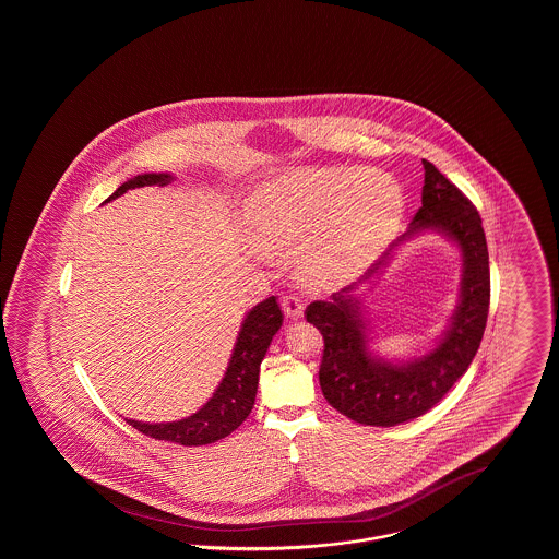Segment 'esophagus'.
Segmentation results:
<instances>
[{"instance_id":"1","label":"esophagus","mask_w":559,"mask_h":559,"mask_svg":"<svg viewBox=\"0 0 559 559\" xmlns=\"http://www.w3.org/2000/svg\"><path fill=\"white\" fill-rule=\"evenodd\" d=\"M281 306H283V312H285V317L289 320H299L304 317V306H301V301H299V297H295V295H283V299H281Z\"/></svg>"}]
</instances>
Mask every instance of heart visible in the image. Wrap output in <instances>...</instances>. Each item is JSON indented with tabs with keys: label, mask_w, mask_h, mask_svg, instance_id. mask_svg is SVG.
<instances>
[{
	"label": "heart",
	"mask_w": 559,
	"mask_h": 559,
	"mask_svg": "<svg viewBox=\"0 0 559 559\" xmlns=\"http://www.w3.org/2000/svg\"><path fill=\"white\" fill-rule=\"evenodd\" d=\"M402 212V188L381 169L310 167L258 188L245 224L260 251L293 255L306 285L331 289L358 276L388 247Z\"/></svg>",
	"instance_id": "obj_1"
}]
</instances>
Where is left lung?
<instances>
[{
	"label": "left lung",
	"mask_w": 559,
	"mask_h": 559,
	"mask_svg": "<svg viewBox=\"0 0 559 559\" xmlns=\"http://www.w3.org/2000/svg\"><path fill=\"white\" fill-rule=\"evenodd\" d=\"M424 169L421 207L408 230L358 283L333 293L331 301H312L306 310V319L324 340L320 390L333 408L362 426H399L426 415L469 369L486 329L490 267L481 217L433 163L424 159ZM424 231H438L460 247L464 267L457 310L437 347L427 355L411 361H388L370 349L355 292L373 282L396 246Z\"/></svg>",
	"instance_id": "obj_1"
}]
</instances>
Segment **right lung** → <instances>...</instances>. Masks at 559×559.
Listing matches in <instances>:
<instances>
[{"instance_id":"right-lung-1","label":"right lung","mask_w":559,"mask_h":559,"mask_svg":"<svg viewBox=\"0 0 559 559\" xmlns=\"http://www.w3.org/2000/svg\"><path fill=\"white\" fill-rule=\"evenodd\" d=\"M174 180L171 174H140L133 176L126 185L117 188L105 203L126 194L132 188L167 187ZM283 324V312L276 304V297H267L255 308L247 312L240 324L239 337L233 347L228 369L224 372L217 390L197 413L180 421L167 424H144L135 419H126L130 426L151 436L155 440H165L182 447H203L212 444L228 433L249 417L260 381V365L266 356L272 337L278 333Z\"/></svg>"}]
</instances>
